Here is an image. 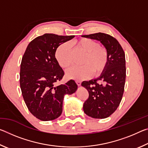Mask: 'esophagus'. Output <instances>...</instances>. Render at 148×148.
I'll list each match as a JSON object with an SVG mask.
<instances>
[{
	"label": "esophagus",
	"mask_w": 148,
	"mask_h": 148,
	"mask_svg": "<svg viewBox=\"0 0 148 148\" xmlns=\"http://www.w3.org/2000/svg\"><path fill=\"white\" fill-rule=\"evenodd\" d=\"M76 84H77V86H79L80 85H81V83H82L81 82L78 81V80H77V81H76Z\"/></svg>",
	"instance_id": "esophagus-1"
}]
</instances>
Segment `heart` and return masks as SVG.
I'll return each mask as SVG.
<instances>
[{"mask_svg":"<svg viewBox=\"0 0 148 148\" xmlns=\"http://www.w3.org/2000/svg\"><path fill=\"white\" fill-rule=\"evenodd\" d=\"M74 45L80 51L85 53L80 66H73L66 71L69 78L81 80L87 78L93 73L95 76L102 74L106 69L108 62V53L106 48L97 41L84 38L74 42ZM57 62L62 68H69L72 64L71 47L67 42L61 44L56 51Z\"/></svg>","mask_w":148,"mask_h":148,"instance_id":"heart-1","label":"heart"}]
</instances>
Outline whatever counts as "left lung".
Segmentation results:
<instances>
[{"label": "left lung", "instance_id": "1", "mask_svg": "<svg viewBox=\"0 0 148 148\" xmlns=\"http://www.w3.org/2000/svg\"><path fill=\"white\" fill-rule=\"evenodd\" d=\"M82 36L100 41L108 53L107 66L100 77L82 83L89 92L83 106L85 113L92 118H106L117 110L123 95L126 78L125 52L111 35L98 32Z\"/></svg>", "mask_w": 148, "mask_h": 148}]
</instances>
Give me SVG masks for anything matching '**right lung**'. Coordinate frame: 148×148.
<instances>
[{
    "instance_id": "1",
    "label": "right lung",
    "mask_w": 148,
    "mask_h": 148,
    "mask_svg": "<svg viewBox=\"0 0 148 148\" xmlns=\"http://www.w3.org/2000/svg\"><path fill=\"white\" fill-rule=\"evenodd\" d=\"M74 37L49 33L36 37L29 44L22 58L19 79L22 95L30 112L42 121L61 116L64 96L74 93L77 88L73 79L56 85L64 74L56 58V49Z\"/></svg>"
}]
</instances>
